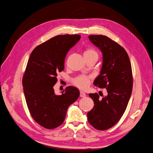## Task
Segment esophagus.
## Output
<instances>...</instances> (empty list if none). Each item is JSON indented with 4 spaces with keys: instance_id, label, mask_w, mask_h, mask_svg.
I'll return each mask as SVG.
<instances>
[{
    "instance_id": "esophagus-1",
    "label": "esophagus",
    "mask_w": 153,
    "mask_h": 153,
    "mask_svg": "<svg viewBox=\"0 0 153 153\" xmlns=\"http://www.w3.org/2000/svg\"><path fill=\"white\" fill-rule=\"evenodd\" d=\"M86 96L85 92H84L83 91H80V96L82 97V98H84V97H85Z\"/></svg>"
}]
</instances>
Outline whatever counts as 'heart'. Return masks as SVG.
Instances as JSON below:
<instances>
[{
	"instance_id": "1",
	"label": "heart",
	"mask_w": 153,
	"mask_h": 153,
	"mask_svg": "<svg viewBox=\"0 0 153 153\" xmlns=\"http://www.w3.org/2000/svg\"><path fill=\"white\" fill-rule=\"evenodd\" d=\"M84 55L85 58L91 57H98V52L92 48L85 49L84 52ZM73 84L75 86L80 88V89H85L90 84V78L85 76H78L73 80Z\"/></svg>"
}]
</instances>
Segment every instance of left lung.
<instances>
[{"label": "left lung", "mask_w": 153, "mask_h": 153, "mask_svg": "<svg viewBox=\"0 0 153 153\" xmlns=\"http://www.w3.org/2000/svg\"><path fill=\"white\" fill-rule=\"evenodd\" d=\"M89 38L103 54L102 67L94 85L106 88L108 94L102 98L98 93L89 94L94 105L87 119L94 128L105 130L114 126L126 109L133 87L131 66L126 50L107 36L90 35Z\"/></svg>", "instance_id": "obj_1"}]
</instances>
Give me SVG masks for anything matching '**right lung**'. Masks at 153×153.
Masks as SVG:
<instances>
[{
  "mask_svg": "<svg viewBox=\"0 0 153 153\" xmlns=\"http://www.w3.org/2000/svg\"><path fill=\"white\" fill-rule=\"evenodd\" d=\"M80 35H59L32 51L23 76L26 103L34 121L47 129L61 125L69 105L80 96L77 88L68 86L56 95L53 86L57 73L64 69L66 53L80 39Z\"/></svg>",
  "mask_w": 153,
  "mask_h": 153,
  "instance_id": "add662e5",
  "label": "right lung"
}]
</instances>
